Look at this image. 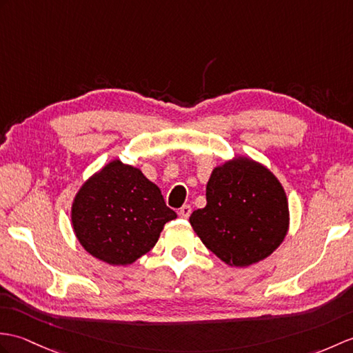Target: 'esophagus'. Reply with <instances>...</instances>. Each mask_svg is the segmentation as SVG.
Returning <instances> with one entry per match:
<instances>
[{
    "instance_id": "obj_1",
    "label": "esophagus",
    "mask_w": 353,
    "mask_h": 353,
    "mask_svg": "<svg viewBox=\"0 0 353 353\" xmlns=\"http://www.w3.org/2000/svg\"><path fill=\"white\" fill-rule=\"evenodd\" d=\"M191 212H192V208L190 206V204H185V206L180 208V210H179V216H180V218H183V219H186V218H190Z\"/></svg>"
}]
</instances>
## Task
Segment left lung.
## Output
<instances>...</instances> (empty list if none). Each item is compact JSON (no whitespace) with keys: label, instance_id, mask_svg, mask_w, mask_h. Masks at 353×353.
<instances>
[{"label":"left lung","instance_id":"1","mask_svg":"<svg viewBox=\"0 0 353 353\" xmlns=\"http://www.w3.org/2000/svg\"><path fill=\"white\" fill-rule=\"evenodd\" d=\"M206 208L190 223L206 248L228 266L247 268L270 256L289 230L284 188L261 163L236 157L214 168Z\"/></svg>","mask_w":353,"mask_h":353}]
</instances>
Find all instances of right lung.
<instances>
[{
  "instance_id": "add662e5",
  "label": "right lung",
  "mask_w": 353,
  "mask_h": 353,
  "mask_svg": "<svg viewBox=\"0 0 353 353\" xmlns=\"http://www.w3.org/2000/svg\"><path fill=\"white\" fill-rule=\"evenodd\" d=\"M159 188L119 159L90 177L72 203V225L84 250L112 266L132 265L176 219Z\"/></svg>"
}]
</instances>
